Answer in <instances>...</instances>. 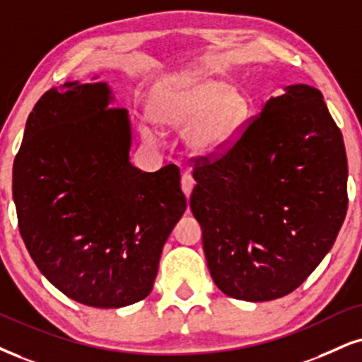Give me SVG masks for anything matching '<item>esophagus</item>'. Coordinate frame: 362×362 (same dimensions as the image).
Here are the masks:
<instances>
[{
  "label": "esophagus",
  "mask_w": 362,
  "mask_h": 362,
  "mask_svg": "<svg viewBox=\"0 0 362 362\" xmlns=\"http://www.w3.org/2000/svg\"><path fill=\"white\" fill-rule=\"evenodd\" d=\"M193 188H194L193 176H191V174H188V173L182 174V177H181V189H182V193L186 194V198H189Z\"/></svg>",
  "instance_id": "obj_1"
}]
</instances>
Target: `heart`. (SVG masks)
Instances as JSON below:
<instances>
[{"mask_svg":"<svg viewBox=\"0 0 362 362\" xmlns=\"http://www.w3.org/2000/svg\"><path fill=\"white\" fill-rule=\"evenodd\" d=\"M248 100L238 88L206 75H191L159 87L151 99V115L159 126L186 129L189 149L202 156L225 153L242 134ZM147 139L156 132L146 127Z\"/></svg>","mask_w":362,"mask_h":362,"instance_id":"1","label":"heart"}]
</instances>
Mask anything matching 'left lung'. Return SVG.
<instances>
[{
  "label": "left lung",
  "mask_w": 362,
  "mask_h": 362,
  "mask_svg": "<svg viewBox=\"0 0 362 362\" xmlns=\"http://www.w3.org/2000/svg\"><path fill=\"white\" fill-rule=\"evenodd\" d=\"M193 176L209 274L238 300L293 292L346 218L344 139L322 93L305 83L267 100L225 153L194 160Z\"/></svg>",
  "instance_id": "1"
}]
</instances>
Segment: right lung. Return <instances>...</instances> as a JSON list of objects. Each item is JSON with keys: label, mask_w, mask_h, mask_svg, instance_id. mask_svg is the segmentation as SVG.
Segmentation results:
<instances>
[{"label": "right lung", "mask_w": 362, "mask_h": 362, "mask_svg": "<svg viewBox=\"0 0 362 362\" xmlns=\"http://www.w3.org/2000/svg\"><path fill=\"white\" fill-rule=\"evenodd\" d=\"M104 82L40 97L13 164L18 226L38 270L80 304L117 309L153 290L159 258L186 209L174 164L129 163L127 110Z\"/></svg>", "instance_id": "add662e5"}]
</instances>
